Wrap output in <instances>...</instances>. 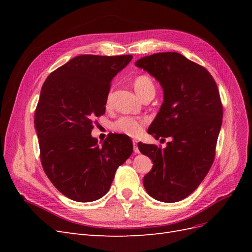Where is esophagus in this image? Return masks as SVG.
Masks as SVG:
<instances>
[{
	"label": "esophagus",
	"instance_id": "1",
	"mask_svg": "<svg viewBox=\"0 0 252 252\" xmlns=\"http://www.w3.org/2000/svg\"><path fill=\"white\" fill-rule=\"evenodd\" d=\"M132 143H133V152H134V154H139L140 150H139V148H138V141L133 140Z\"/></svg>",
	"mask_w": 252,
	"mask_h": 252
}]
</instances>
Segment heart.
<instances>
[{"mask_svg":"<svg viewBox=\"0 0 252 252\" xmlns=\"http://www.w3.org/2000/svg\"><path fill=\"white\" fill-rule=\"evenodd\" d=\"M133 86L136 93L142 97L149 91H155V84L146 75H140L133 81ZM146 123L145 120L132 117H121L114 122L112 127L116 131L125 133L131 136H136L142 132L143 125Z\"/></svg>","mask_w":252,"mask_h":252,"instance_id":"obj_1","label":"heart"}]
</instances>
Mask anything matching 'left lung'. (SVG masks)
<instances>
[{"label": "left lung", "mask_w": 252, "mask_h": 252, "mask_svg": "<svg viewBox=\"0 0 252 252\" xmlns=\"http://www.w3.org/2000/svg\"><path fill=\"white\" fill-rule=\"evenodd\" d=\"M135 66L155 77L164 93L148 133L172 139L164 149L139 143L154 163L143 184L159 202H179L199 187L215 161L223 118L217 83L206 68L178 52L144 57Z\"/></svg>", "instance_id": "1"}]
</instances>
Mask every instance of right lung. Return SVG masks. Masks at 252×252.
I'll return each instance as SVG.
<instances>
[{
  "mask_svg": "<svg viewBox=\"0 0 252 252\" xmlns=\"http://www.w3.org/2000/svg\"><path fill=\"white\" fill-rule=\"evenodd\" d=\"M132 56L83 55L52 71L43 84L34 128L43 169L61 193L93 202L108 192L133 145L108 134L102 146L91 136L94 118L105 113L110 83Z\"/></svg>",
  "mask_w": 252,
  "mask_h": 252,
  "instance_id": "right-lung-1",
  "label": "right lung"
}]
</instances>
